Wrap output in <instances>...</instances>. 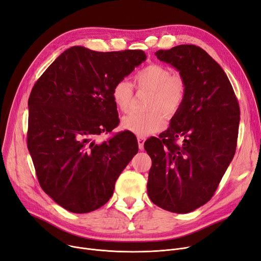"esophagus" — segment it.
<instances>
[{"instance_id": "1", "label": "esophagus", "mask_w": 261, "mask_h": 261, "mask_svg": "<svg viewBox=\"0 0 261 261\" xmlns=\"http://www.w3.org/2000/svg\"><path fill=\"white\" fill-rule=\"evenodd\" d=\"M145 138L144 136H138V142H139V148L140 150L144 149V143H145Z\"/></svg>"}]
</instances>
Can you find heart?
<instances>
[{"label":"heart","mask_w":261,"mask_h":261,"mask_svg":"<svg viewBox=\"0 0 261 261\" xmlns=\"http://www.w3.org/2000/svg\"><path fill=\"white\" fill-rule=\"evenodd\" d=\"M134 84L139 90L149 92L145 109L147 112L132 113L122 119V127L130 132L146 136L165 127L166 118L179 112L186 96V82L182 75L171 73L159 63L144 66L135 74ZM112 99L122 113L129 112L133 99V88L127 80H119L112 88Z\"/></svg>","instance_id":"1"}]
</instances>
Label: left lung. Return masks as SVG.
I'll return each instance as SVG.
<instances>
[{
    "label": "left lung",
    "instance_id": "obj_1",
    "mask_svg": "<svg viewBox=\"0 0 261 261\" xmlns=\"http://www.w3.org/2000/svg\"><path fill=\"white\" fill-rule=\"evenodd\" d=\"M155 56L180 72L186 96L170 127L144 144L152 161L147 191L159 207L186 214L212 199L234 158L240 109L222 67L201 47L182 44Z\"/></svg>",
    "mask_w": 261,
    "mask_h": 261
}]
</instances>
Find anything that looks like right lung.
I'll use <instances>...</instances> for the list:
<instances>
[{
  "instance_id": "right-lung-1",
  "label": "right lung",
  "mask_w": 261,
  "mask_h": 261,
  "mask_svg": "<svg viewBox=\"0 0 261 261\" xmlns=\"http://www.w3.org/2000/svg\"><path fill=\"white\" fill-rule=\"evenodd\" d=\"M146 60L141 49L64 50L35 84L29 99L27 147L39 184L75 214L101 207L138 153L135 135L122 131L97 143L119 123L112 88Z\"/></svg>"
}]
</instances>
